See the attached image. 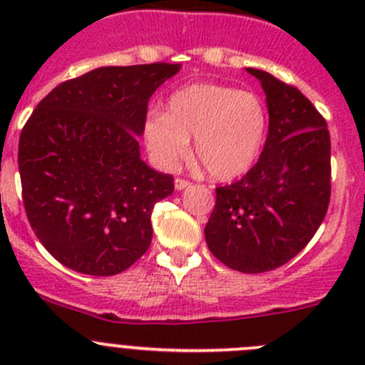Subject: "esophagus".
Instances as JSON below:
<instances>
[{
  "label": "esophagus",
  "instance_id": "esophagus-1",
  "mask_svg": "<svg viewBox=\"0 0 365 365\" xmlns=\"http://www.w3.org/2000/svg\"><path fill=\"white\" fill-rule=\"evenodd\" d=\"M190 185H192V183H190L189 180H182V178L175 180V189L176 190H185V189H189Z\"/></svg>",
  "mask_w": 365,
  "mask_h": 365
}]
</instances>
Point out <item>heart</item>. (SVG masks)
I'll return each instance as SVG.
<instances>
[{"mask_svg": "<svg viewBox=\"0 0 365 365\" xmlns=\"http://www.w3.org/2000/svg\"><path fill=\"white\" fill-rule=\"evenodd\" d=\"M268 132L267 106L251 91L197 83L175 91L165 113H152L143 125L148 152L164 169L190 155L219 182L242 178L257 164Z\"/></svg>", "mask_w": 365, "mask_h": 365, "instance_id": "obj_1", "label": "heart"}]
</instances>
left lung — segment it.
I'll list each match as a JSON object with an SVG mask.
<instances>
[{
    "label": "left lung",
    "instance_id": "left-lung-1",
    "mask_svg": "<svg viewBox=\"0 0 365 365\" xmlns=\"http://www.w3.org/2000/svg\"><path fill=\"white\" fill-rule=\"evenodd\" d=\"M245 70L267 95V143L240 182L217 187L205 238L226 267L263 274L295 257L325 219L330 134L322 114L297 88L264 70Z\"/></svg>",
    "mask_w": 365,
    "mask_h": 365
}]
</instances>
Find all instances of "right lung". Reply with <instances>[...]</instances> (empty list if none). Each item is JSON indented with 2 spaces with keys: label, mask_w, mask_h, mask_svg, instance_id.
<instances>
[{
  "label": "right lung",
  "mask_w": 365,
  "mask_h": 365,
  "mask_svg": "<svg viewBox=\"0 0 365 365\" xmlns=\"http://www.w3.org/2000/svg\"><path fill=\"white\" fill-rule=\"evenodd\" d=\"M182 65L98 67L54 88L26 121L19 173L28 220L61 264L116 275L152 242L173 176L141 159L148 101Z\"/></svg>",
  "instance_id": "obj_1"
}]
</instances>
